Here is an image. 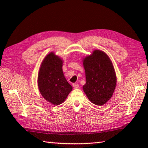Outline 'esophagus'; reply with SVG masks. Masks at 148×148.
<instances>
[{
	"label": "esophagus",
	"instance_id": "34e87169",
	"mask_svg": "<svg viewBox=\"0 0 148 148\" xmlns=\"http://www.w3.org/2000/svg\"><path fill=\"white\" fill-rule=\"evenodd\" d=\"M72 86H73L74 88H79V85L78 84H72Z\"/></svg>",
	"mask_w": 148,
	"mask_h": 148
}]
</instances>
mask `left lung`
I'll return each instance as SVG.
<instances>
[{
    "instance_id": "left-lung-1",
    "label": "left lung",
    "mask_w": 148,
    "mask_h": 148,
    "mask_svg": "<svg viewBox=\"0 0 148 148\" xmlns=\"http://www.w3.org/2000/svg\"><path fill=\"white\" fill-rule=\"evenodd\" d=\"M86 84L83 89L93 103L102 106L111 98L116 85V76L111 60L100 50L83 58Z\"/></svg>"
}]
</instances>
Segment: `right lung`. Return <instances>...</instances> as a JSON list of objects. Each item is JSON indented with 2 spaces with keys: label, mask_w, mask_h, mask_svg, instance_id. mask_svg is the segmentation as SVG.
Instances as JSON below:
<instances>
[{
  "label": "right lung",
  "mask_w": 148,
  "mask_h": 148,
  "mask_svg": "<svg viewBox=\"0 0 148 148\" xmlns=\"http://www.w3.org/2000/svg\"><path fill=\"white\" fill-rule=\"evenodd\" d=\"M62 64V58L51 52L42 60L37 78L40 94L55 106L64 102L72 90L63 73Z\"/></svg>",
  "instance_id": "right-lung-1"
}]
</instances>
